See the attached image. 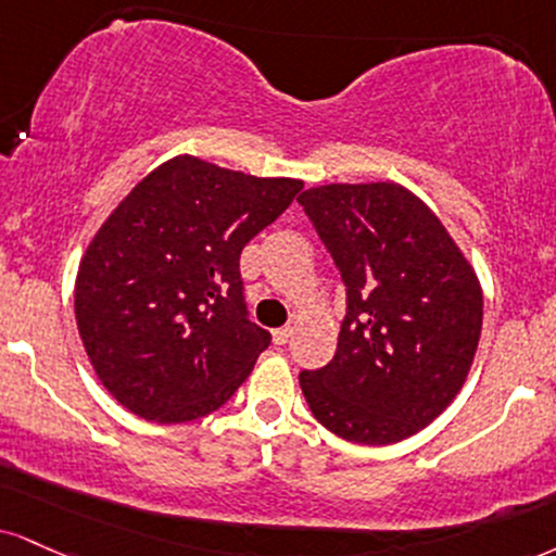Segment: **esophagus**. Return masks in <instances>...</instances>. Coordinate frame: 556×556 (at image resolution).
<instances>
[{"instance_id": "obj_1", "label": "esophagus", "mask_w": 556, "mask_h": 556, "mask_svg": "<svg viewBox=\"0 0 556 556\" xmlns=\"http://www.w3.org/2000/svg\"><path fill=\"white\" fill-rule=\"evenodd\" d=\"M271 337H274V344H287V342H290V337H292V326H282V329H274Z\"/></svg>"}]
</instances>
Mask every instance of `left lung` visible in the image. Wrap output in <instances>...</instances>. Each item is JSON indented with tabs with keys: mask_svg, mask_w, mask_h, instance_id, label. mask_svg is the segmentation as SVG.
<instances>
[{
	"mask_svg": "<svg viewBox=\"0 0 556 556\" xmlns=\"http://www.w3.org/2000/svg\"><path fill=\"white\" fill-rule=\"evenodd\" d=\"M346 287L337 354L300 372L313 417L359 445L412 438L469 376L481 337L477 271L422 199L391 180L298 197Z\"/></svg>",
	"mask_w": 556,
	"mask_h": 556,
	"instance_id": "obj_1",
	"label": "left lung"
}]
</instances>
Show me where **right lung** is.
I'll list each match as a JSON object with an SVG mask.
<instances>
[{
  "label": "right lung",
  "instance_id": "right-lung-1",
  "mask_svg": "<svg viewBox=\"0 0 556 556\" xmlns=\"http://www.w3.org/2000/svg\"><path fill=\"white\" fill-rule=\"evenodd\" d=\"M300 189L178 155L111 212L79 261L75 316L118 404L150 422H191L251 376L271 333L249 318L240 251Z\"/></svg>",
  "mask_w": 556,
  "mask_h": 556
}]
</instances>
